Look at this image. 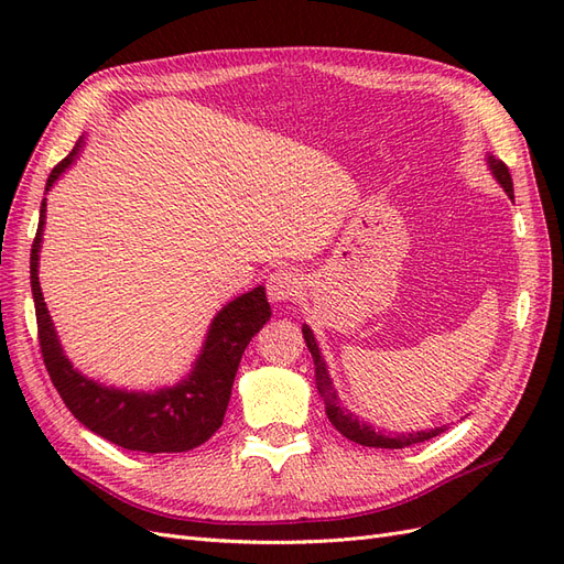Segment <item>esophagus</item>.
<instances>
[{
	"label": "esophagus",
	"mask_w": 564,
	"mask_h": 564,
	"mask_svg": "<svg viewBox=\"0 0 564 564\" xmlns=\"http://www.w3.org/2000/svg\"><path fill=\"white\" fill-rule=\"evenodd\" d=\"M265 289H268L270 301H292L299 294L301 282L296 278V272L286 270V268H278L268 275Z\"/></svg>",
	"instance_id": "1"
}]
</instances>
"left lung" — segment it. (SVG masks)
<instances>
[{
  "label": "left lung",
  "mask_w": 564,
  "mask_h": 564,
  "mask_svg": "<svg viewBox=\"0 0 564 564\" xmlns=\"http://www.w3.org/2000/svg\"><path fill=\"white\" fill-rule=\"evenodd\" d=\"M489 169H491V174L497 176V181L503 185V191L508 193V197L513 199V178H510L508 166L501 160L489 158ZM303 338H305V346H308V350L313 355V362H315V386H317V392H319V398L324 402V409H327V416H329L332 425L340 435H346L348 440L357 442V445H362V447L402 449V447L416 445V442H425V440H431V437L447 431L445 425H442V429H433V431L402 433V435L390 437V435H383L377 429H371V425L357 421V416H352L346 406H340V402L336 398V390H334L332 379H329L327 365H324V360L319 357V348L315 344V336H313V332L308 327H303Z\"/></svg>",
  "instance_id": "obj_1"
}]
</instances>
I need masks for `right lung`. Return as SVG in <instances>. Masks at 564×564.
<instances>
[{
    "mask_svg": "<svg viewBox=\"0 0 564 564\" xmlns=\"http://www.w3.org/2000/svg\"><path fill=\"white\" fill-rule=\"evenodd\" d=\"M77 148H73L70 155L51 169L46 191L70 166L77 155ZM44 212L46 204L42 202L40 226L30 251V284L32 296H35L37 336L44 367L65 406L89 431L131 452L162 454L199 447L202 442H207L224 425L242 352L249 346L251 336L259 334L263 324L270 319L265 289L256 286L253 292L230 301L214 317L199 360L183 383L158 392H127L98 386L96 381L82 377L67 362L42 299L37 261Z\"/></svg>",
    "mask_w": 564,
    "mask_h": 564,
    "instance_id": "1",
    "label": "right lung"
}]
</instances>
